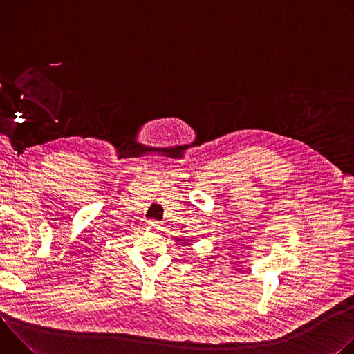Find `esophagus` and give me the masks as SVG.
<instances>
[{"label": "esophagus", "mask_w": 354, "mask_h": 354, "mask_svg": "<svg viewBox=\"0 0 354 354\" xmlns=\"http://www.w3.org/2000/svg\"><path fill=\"white\" fill-rule=\"evenodd\" d=\"M148 225L151 227V228H154V230H160L161 228V221H157V220H149L148 221Z\"/></svg>", "instance_id": "esophagus-1"}]
</instances>
